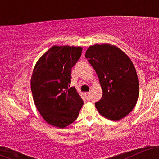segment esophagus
<instances>
[{
	"instance_id": "34e87169",
	"label": "esophagus",
	"mask_w": 159,
	"mask_h": 159,
	"mask_svg": "<svg viewBox=\"0 0 159 159\" xmlns=\"http://www.w3.org/2000/svg\"><path fill=\"white\" fill-rule=\"evenodd\" d=\"M86 96H87V98H88V99H90V92L86 93Z\"/></svg>"
}]
</instances>
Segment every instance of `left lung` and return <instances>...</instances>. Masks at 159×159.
Here are the masks:
<instances>
[{
	"mask_svg": "<svg viewBox=\"0 0 159 159\" xmlns=\"http://www.w3.org/2000/svg\"><path fill=\"white\" fill-rule=\"evenodd\" d=\"M85 57L96 71L102 89L101 99L95 103L98 111L111 120L125 117L135 106L139 95L138 75L130 58L108 44L92 45Z\"/></svg>",
	"mask_w": 159,
	"mask_h": 159,
	"instance_id": "left-lung-1",
	"label": "left lung"
}]
</instances>
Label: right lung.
<instances>
[{"label":"right lung","mask_w":159,"mask_h":159,"mask_svg":"<svg viewBox=\"0 0 159 159\" xmlns=\"http://www.w3.org/2000/svg\"><path fill=\"white\" fill-rule=\"evenodd\" d=\"M81 47L54 45L34 67L30 87L36 108L45 121L66 127L78 118L84 101L75 87H69L72 68L80 59Z\"/></svg>","instance_id":"obj_1"}]
</instances>
